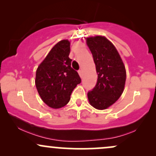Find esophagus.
<instances>
[{"instance_id":"34e87169","label":"esophagus","mask_w":156,"mask_h":156,"mask_svg":"<svg viewBox=\"0 0 156 156\" xmlns=\"http://www.w3.org/2000/svg\"><path fill=\"white\" fill-rule=\"evenodd\" d=\"M78 73H79V75H80V77L83 78V71H82V70H79Z\"/></svg>"}]
</instances>
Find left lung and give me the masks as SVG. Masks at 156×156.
I'll list each match as a JSON object with an SVG mask.
<instances>
[{"mask_svg": "<svg viewBox=\"0 0 156 156\" xmlns=\"http://www.w3.org/2000/svg\"><path fill=\"white\" fill-rule=\"evenodd\" d=\"M98 73L94 88L88 92L90 104L103 110L111 106L120 98L124 90L126 73L118 51L104 36L86 38Z\"/></svg>", "mask_w": 156, "mask_h": 156, "instance_id": "8db88e82", "label": "left lung"}]
</instances>
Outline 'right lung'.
<instances>
[{
    "mask_svg": "<svg viewBox=\"0 0 156 156\" xmlns=\"http://www.w3.org/2000/svg\"><path fill=\"white\" fill-rule=\"evenodd\" d=\"M70 41L62 40L53 47L36 70V86L49 107L59 108L69 102L73 90L81 83L68 57Z\"/></svg>",
    "mask_w": 156,
    "mask_h": 156,
    "instance_id": "1",
    "label": "right lung"
}]
</instances>
